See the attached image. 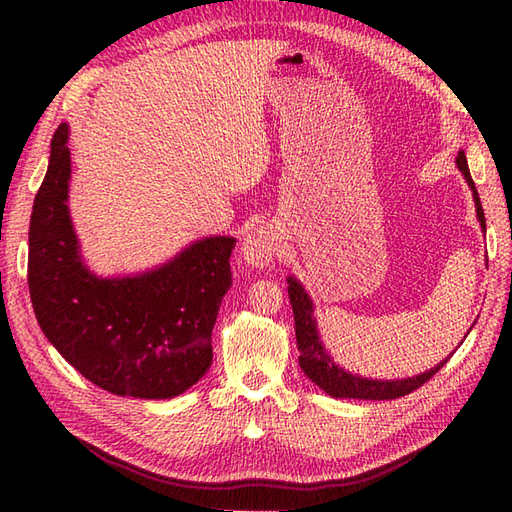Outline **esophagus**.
I'll return each mask as SVG.
<instances>
[{"label": "esophagus", "mask_w": 512, "mask_h": 512, "mask_svg": "<svg viewBox=\"0 0 512 512\" xmlns=\"http://www.w3.org/2000/svg\"><path fill=\"white\" fill-rule=\"evenodd\" d=\"M277 247H280V243H277V235L271 228L262 226V228L252 230L250 235L243 239V245H241V254H243L245 265L252 269L267 267L273 260Z\"/></svg>", "instance_id": "34e87169"}]
</instances>
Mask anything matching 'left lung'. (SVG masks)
Here are the masks:
<instances>
[{
	"mask_svg": "<svg viewBox=\"0 0 512 512\" xmlns=\"http://www.w3.org/2000/svg\"><path fill=\"white\" fill-rule=\"evenodd\" d=\"M457 166H459L463 177H466L468 185L472 188L478 222L485 230V211H483V205H480L476 185L472 181L470 168H468L466 153H463V151H459ZM288 297H290L292 314H294V333H297V348L301 352L299 365L303 369V374L314 384H318L320 389L331 397H339V399H344V397H348V399H378V401L404 397V395L416 391L418 386H423L429 378L436 376L448 361V359L442 361L440 365L425 371V374H421V376L404 378V380H369V378L348 374V371H344L342 367L333 363L331 354L327 352V348L322 346L320 335H318V327H316V318H314V305H312V301H309L303 286L297 280H294V277H288Z\"/></svg>",
	"mask_w": 512,
	"mask_h": 512,
	"instance_id": "obj_1",
	"label": "left lung"
}]
</instances>
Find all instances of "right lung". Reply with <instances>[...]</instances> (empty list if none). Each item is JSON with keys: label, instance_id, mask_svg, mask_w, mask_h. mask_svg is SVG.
I'll list each match as a JSON object with an SVG mask.
<instances>
[{"label": "right lung", "instance_id": "1", "mask_svg": "<svg viewBox=\"0 0 512 512\" xmlns=\"http://www.w3.org/2000/svg\"><path fill=\"white\" fill-rule=\"evenodd\" d=\"M68 123L29 222L27 284L38 324L64 359L100 389L170 399L207 374L211 331L232 286V237H207L134 277L104 280L81 260L68 211Z\"/></svg>", "mask_w": 512, "mask_h": 512}]
</instances>
